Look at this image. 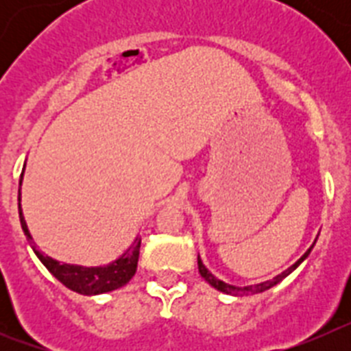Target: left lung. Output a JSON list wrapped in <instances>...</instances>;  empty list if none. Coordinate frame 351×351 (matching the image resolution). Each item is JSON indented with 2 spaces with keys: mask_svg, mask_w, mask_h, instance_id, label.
Instances as JSON below:
<instances>
[{
  "mask_svg": "<svg viewBox=\"0 0 351 351\" xmlns=\"http://www.w3.org/2000/svg\"><path fill=\"white\" fill-rule=\"evenodd\" d=\"M311 250H313V246L309 247V250L306 251V253H304V255L300 256V258L297 260V262L293 263V265H291L290 269H287V271H285V272H281L280 276H276L274 280L265 281V283L255 285V287H232V285L223 283L221 280H218V278H214V276L210 274L209 271H207L206 265H204L202 260H200V256H198V272L202 274V278L207 281V283L210 285V287H214V288H216V290H219V291H225V293H228V295H251V293H260V291L269 290V288H272V287H274V285L280 283L281 280H285V278H287V276L290 274L291 271H295V269L299 267L300 263H302L304 260H306V256H308L309 253H311Z\"/></svg>",
  "mask_w": 351,
  "mask_h": 351,
  "instance_id": "obj_1",
  "label": "left lung"
}]
</instances>
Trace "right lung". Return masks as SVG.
<instances>
[{"label": "right lung", "instance_id": "right-lung-1", "mask_svg": "<svg viewBox=\"0 0 351 351\" xmlns=\"http://www.w3.org/2000/svg\"><path fill=\"white\" fill-rule=\"evenodd\" d=\"M24 172V170H23ZM23 184V173H21V182ZM19 218H21V226H23L24 235L29 241V244L35 247V243L31 239L29 230H27L26 221H24L23 210H21V188H19ZM138 251H141V237L133 241L132 246L126 250V253L116 262L108 263L105 267H80V265H68V263H60L56 260L43 256L38 250H35L40 262L51 271L56 280H60L70 290L82 293V295H98L105 291H112L117 288L125 287L137 271L138 263Z\"/></svg>", "mask_w": 351, "mask_h": 351}]
</instances>
